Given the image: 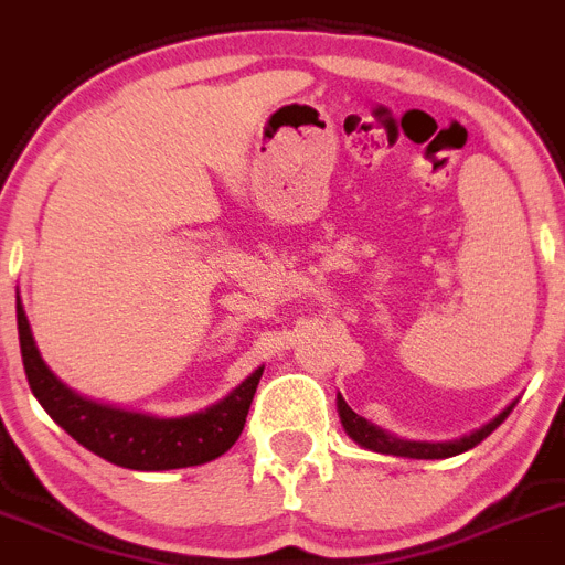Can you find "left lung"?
<instances>
[{"label": "left lung", "instance_id": "left-lung-1", "mask_svg": "<svg viewBox=\"0 0 565 565\" xmlns=\"http://www.w3.org/2000/svg\"><path fill=\"white\" fill-rule=\"evenodd\" d=\"M515 402H510L497 418H490L488 424H482L479 429L468 431V435L455 437V440H407V437L390 435L382 426L371 424L362 415H356L354 409L348 407L345 398L337 393V413H340L342 429L354 443H360L362 449L376 451V455H390V457H407V460H446V457L462 455V451L473 449L477 443H482L490 431L497 429L510 413H513Z\"/></svg>", "mask_w": 565, "mask_h": 565}]
</instances>
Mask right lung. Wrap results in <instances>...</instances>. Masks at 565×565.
Wrapping results in <instances>:
<instances>
[{"label": "right lung", "mask_w": 565, "mask_h": 565, "mask_svg": "<svg viewBox=\"0 0 565 565\" xmlns=\"http://www.w3.org/2000/svg\"><path fill=\"white\" fill-rule=\"evenodd\" d=\"M15 323H19L24 373L41 407L81 446L130 471H172V468L203 466L223 457L245 429L253 393L265 371L256 367L239 387L205 409L163 418V415L99 404L63 384L35 345L19 292H15Z\"/></svg>", "instance_id": "right-lung-1"}]
</instances>
